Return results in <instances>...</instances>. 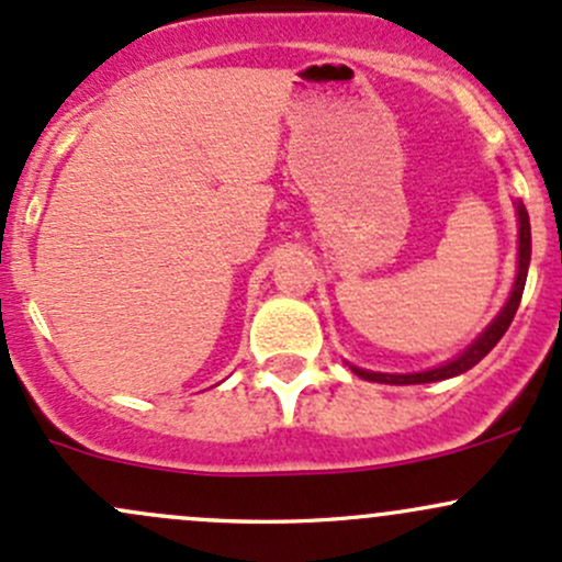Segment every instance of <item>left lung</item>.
<instances>
[{"mask_svg": "<svg viewBox=\"0 0 562 562\" xmlns=\"http://www.w3.org/2000/svg\"><path fill=\"white\" fill-rule=\"evenodd\" d=\"M517 210V277H515V285H512L509 299H506L504 310L495 315V321L490 323L487 328L465 347L460 356H454L447 363L434 366V369H425V371H412V374H385V371H369V369H358V366H350L352 371L360 376V380H369V382H382V385H425V382H441V380H450V376L463 374V371L474 369L480 360L493 350L495 345L501 341V336L506 334V328L512 326L517 315V306L519 299H522L525 291V280H528V266H530V217L528 210H525L522 202H515Z\"/></svg>", "mask_w": 562, "mask_h": 562, "instance_id": "left-lung-1", "label": "left lung"}]
</instances>
